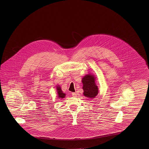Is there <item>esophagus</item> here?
<instances>
[{
	"label": "esophagus",
	"mask_w": 149,
	"mask_h": 149,
	"mask_svg": "<svg viewBox=\"0 0 149 149\" xmlns=\"http://www.w3.org/2000/svg\"><path fill=\"white\" fill-rule=\"evenodd\" d=\"M72 96L73 97H76V96H77V93H72Z\"/></svg>",
	"instance_id": "obj_1"
}]
</instances>
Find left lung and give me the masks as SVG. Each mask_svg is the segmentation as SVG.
<instances>
[{
  "mask_svg": "<svg viewBox=\"0 0 149 149\" xmlns=\"http://www.w3.org/2000/svg\"><path fill=\"white\" fill-rule=\"evenodd\" d=\"M82 82L84 96L89 98H95L98 93V87L95 83V76L91 74H87L82 78Z\"/></svg>",
  "mask_w": 149,
  "mask_h": 149,
  "instance_id": "left-lung-1",
  "label": "left lung"
}]
</instances>
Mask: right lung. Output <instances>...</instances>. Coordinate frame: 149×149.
Here are the masks:
<instances>
[{"label":"right lung","instance_id":"add662e5","mask_svg":"<svg viewBox=\"0 0 149 149\" xmlns=\"http://www.w3.org/2000/svg\"><path fill=\"white\" fill-rule=\"evenodd\" d=\"M56 89H57V94H58V98H63L65 96V94L62 92L61 88L60 86H56Z\"/></svg>","mask_w":149,"mask_h":149}]
</instances>
